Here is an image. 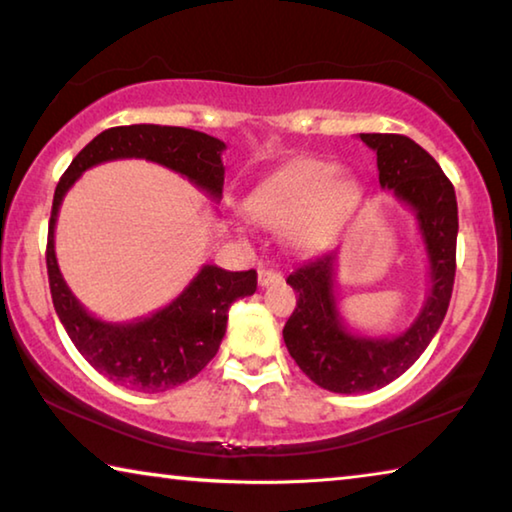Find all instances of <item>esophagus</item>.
Returning <instances> with one entry per match:
<instances>
[{"label": "esophagus", "instance_id": "esophagus-1", "mask_svg": "<svg viewBox=\"0 0 512 512\" xmlns=\"http://www.w3.org/2000/svg\"><path fill=\"white\" fill-rule=\"evenodd\" d=\"M257 282H259V287H271V284L282 282V275L273 271V268H259Z\"/></svg>", "mask_w": 512, "mask_h": 512}]
</instances>
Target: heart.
Segmentation results:
<instances>
[{
  "instance_id": "heart-1",
  "label": "heart",
  "mask_w": 512,
  "mask_h": 512,
  "mask_svg": "<svg viewBox=\"0 0 512 512\" xmlns=\"http://www.w3.org/2000/svg\"><path fill=\"white\" fill-rule=\"evenodd\" d=\"M357 196L354 178L336 171L332 162L296 158L259 180L244 210L264 228H282L293 253L311 255L332 239Z\"/></svg>"
}]
</instances>
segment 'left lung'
Instances as JSON below:
<instances>
[{
	"instance_id": "1",
	"label": "left lung",
	"mask_w": 512,
	"mask_h": 512,
	"mask_svg": "<svg viewBox=\"0 0 512 512\" xmlns=\"http://www.w3.org/2000/svg\"><path fill=\"white\" fill-rule=\"evenodd\" d=\"M359 137L377 153L381 189H391L415 214L429 262V293L404 332L368 336L352 332L341 316L336 253L311 259L287 277L298 293V305L282 329L287 350L314 384L343 395L384 388L420 359L447 314L456 273L458 207L440 164L404 135Z\"/></svg>"
}]
</instances>
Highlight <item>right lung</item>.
<instances>
[{
    "label": "right lung",
    "mask_w": 512,
    "mask_h": 512,
    "mask_svg": "<svg viewBox=\"0 0 512 512\" xmlns=\"http://www.w3.org/2000/svg\"><path fill=\"white\" fill-rule=\"evenodd\" d=\"M225 144L180 126L133 124L99 133L60 178L47 235L51 300L65 332L85 361L103 377L137 393H164L196 377L219 352L235 300L253 296L257 273L205 264L167 307L131 323H108L85 309L67 287L56 259V221L65 194L101 162L140 158L180 173L214 201L223 194Z\"/></svg>",
    "instance_id": "right-lung-1"
}]
</instances>
